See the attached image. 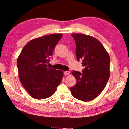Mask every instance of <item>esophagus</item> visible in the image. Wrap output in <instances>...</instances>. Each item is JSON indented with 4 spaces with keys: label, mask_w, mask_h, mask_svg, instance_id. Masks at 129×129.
<instances>
[{
    "label": "esophagus",
    "mask_w": 129,
    "mask_h": 129,
    "mask_svg": "<svg viewBox=\"0 0 129 129\" xmlns=\"http://www.w3.org/2000/svg\"><path fill=\"white\" fill-rule=\"evenodd\" d=\"M64 75H69L70 74V71H65L64 72Z\"/></svg>",
    "instance_id": "34e87169"
}]
</instances>
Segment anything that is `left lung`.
Returning <instances> with one entry per match:
<instances>
[{
    "label": "left lung",
    "mask_w": 129,
    "mask_h": 129,
    "mask_svg": "<svg viewBox=\"0 0 129 129\" xmlns=\"http://www.w3.org/2000/svg\"><path fill=\"white\" fill-rule=\"evenodd\" d=\"M76 44L75 54L78 61H82L83 73L74 71L77 84L71 87L75 99L83 101L95 99L102 92L110 76L108 53L95 38L81 33H72Z\"/></svg>",
    "instance_id": "8db88e82"
}]
</instances>
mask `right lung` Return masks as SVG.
<instances>
[{
  "mask_svg": "<svg viewBox=\"0 0 129 129\" xmlns=\"http://www.w3.org/2000/svg\"><path fill=\"white\" fill-rule=\"evenodd\" d=\"M61 33L44 36L29 41L17 60L22 85L33 98L41 100L54 94L61 83L63 72L48 66Z\"/></svg>",
  "mask_w": 129,
  "mask_h": 129,
  "instance_id": "obj_1",
  "label": "right lung"
}]
</instances>
